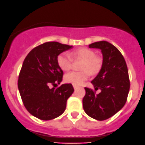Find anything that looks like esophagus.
Wrapping results in <instances>:
<instances>
[{"label":"esophagus","instance_id":"obj_1","mask_svg":"<svg viewBox=\"0 0 145 145\" xmlns=\"http://www.w3.org/2000/svg\"><path fill=\"white\" fill-rule=\"evenodd\" d=\"M73 86H74V89H76V88H78V86L73 85Z\"/></svg>","mask_w":145,"mask_h":145}]
</instances>
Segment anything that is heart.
Wrapping results in <instances>:
<instances>
[{"label": "heart", "mask_w": 145, "mask_h": 145, "mask_svg": "<svg viewBox=\"0 0 145 145\" xmlns=\"http://www.w3.org/2000/svg\"><path fill=\"white\" fill-rule=\"evenodd\" d=\"M74 60H82L81 71H71L64 76V81L73 85H81L90 76L98 74L103 66V59L100 56L95 55V52L86 47H81L74 50L71 53ZM72 59L67 53H61L57 59V64L61 70L69 71L72 67Z\"/></svg>", "instance_id": "heart-1"}]
</instances>
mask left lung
<instances>
[{"instance_id": "1", "label": "left lung", "mask_w": 145, "mask_h": 145, "mask_svg": "<svg viewBox=\"0 0 145 145\" xmlns=\"http://www.w3.org/2000/svg\"><path fill=\"white\" fill-rule=\"evenodd\" d=\"M103 54V66L97 76L91 81L95 89L85 87L83 108L88 116L97 120H105L114 116L127 101L130 78L127 64L121 52L106 41L89 44ZM101 92L96 94L95 91Z\"/></svg>"}]
</instances>
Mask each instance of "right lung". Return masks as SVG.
Returning a JSON list of instances; mask_svg holds the SVG:
<instances>
[{
    "label": "right lung",
    "mask_w": 145,
    "mask_h": 145,
    "mask_svg": "<svg viewBox=\"0 0 145 145\" xmlns=\"http://www.w3.org/2000/svg\"><path fill=\"white\" fill-rule=\"evenodd\" d=\"M71 47L48 42L32 49L24 60L18 76V89L27 110L40 120H52L61 116L74 92L71 84L57 86L64 74L57 64V57ZM50 85L54 87L50 88Z\"/></svg>",
    "instance_id": "1"
}]
</instances>
